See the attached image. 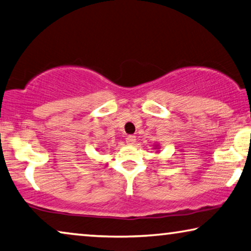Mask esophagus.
Returning a JSON list of instances; mask_svg holds the SVG:
<instances>
[{
	"instance_id": "obj_1",
	"label": "esophagus",
	"mask_w": 251,
	"mask_h": 251,
	"mask_svg": "<svg viewBox=\"0 0 251 251\" xmlns=\"http://www.w3.org/2000/svg\"><path fill=\"white\" fill-rule=\"evenodd\" d=\"M136 142V136L134 135H128L126 137V143L128 145H133Z\"/></svg>"
}]
</instances>
